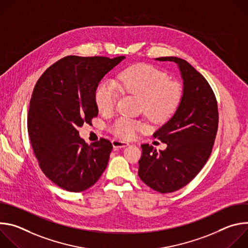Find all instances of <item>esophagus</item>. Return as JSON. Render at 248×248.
Returning a JSON list of instances; mask_svg holds the SVG:
<instances>
[{
	"mask_svg": "<svg viewBox=\"0 0 248 248\" xmlns=\"http://www.w3.org/2000/svg\"><path fill=\"white\" fill-rule=\"evenodd\" d=\"M112 144H113L114 148H124V147H126L129 145L128 142H125V141L119 140V139H114L112 141Z\"/></svg>",
	"mask_w": 248,
	"mask_h": 248,
	"instance_id": "obj_1",
	"label": "esophagus"
}]
</instances>
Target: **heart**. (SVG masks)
<instances>
[{
	"mask_svg": "<svg viewBox=\"0 0 248 248\" xmlns=\"http://www.w3.org/2000/svg\"><path fill=\"white\" fill-rule=\"evenodd\" d=\"M168 79L167 74L152 65H131L123 70L116 82L106 79L97 86L94 94L96 106L101 113H111L119 99L120 90L140 98L141 108L146 117L154 123H163L178 109L183 97L182 85ZM141 127L139 122L122 117L115 121L111 130L120 138L129 139Z\"/></svg>",
	"mask_w": 248,
	"mask_h": 248,
	"instance_id": "obj_1",
	"label": "heart"
}]
</instances>
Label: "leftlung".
I'll list each match as a JSON object with an SVG mask.
<instances>
[{
	"instance_id": "obj_1",
	"label": "left lung",
	"mask_w": 248,
	"mask_h": 248,
	"mask_svg": "<svg viewBox=\"0 0 248 248\" xmlns=\"http://www.w3.org/2000/svg\"><path fill=\"white\" fill-rule=\"evenodd\" d=\"M178 64L183 79V97L173 116L153 136L167 144L157 151L142 144L138 175L160 193L173 192L190 183L206 164L218 129L215 94L204 77L186 61L176 57L155 59Z\"/></svg>"
}]
</instances>
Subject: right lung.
Returning <instances> with one entry per match:
<instances>
[{
  "label": "right lung",
  "instance_id": "right-lung-1",
  "mask_svg": "<svg viewBox=\"0 0 248 248\" xmlns=\"http://www.w3.org/2000/svg\"><path fill=\"white\" fill-rule=\"evenodd\" d=\"M124 59L67 56L34 87L27 116L31 146L45 175L64 190L88 189L107 168L112 143L101 138L87 145L78 128L98 116L95 90Z\"/></svg>",
  "mask_w": 248,
  "mask_h": 248
}]
</instances>
